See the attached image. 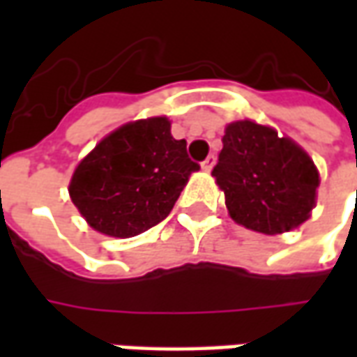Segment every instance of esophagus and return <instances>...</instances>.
Here are the masks:
<instances>
[{
    "instance_id": "esophagus-1",
    "label": "esophagus",
    "mask_w": 357,
    "mask_h": 357,
    "mask_svg": "<svg viewBox=\"0 0 357 357\" xmlns=\"http://www.w3.org/2000/svg\"><path fill=\"white\" fill-rule=\"evenodd\" d=\"M214 164H216V156L214 155H208L206 156V160H202V170L204 172H210L212 170V168H214Z\"/></svg>"
}]
</instances>
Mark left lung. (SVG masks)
I'll return each mask as SVG.
<instances>
[{
  "mask_svg": "<svg viewBox=\"0 0 357 357\" xmlns=\"http://www.w3.org/2000/svg\"><path fill=\"white\" fill-rule=\"evenodd\" d=\"M222 143L212 176L237 224L277 235L306 222L319 174L304 149L252 120L231 122Z\"/></svg>",
  "mask_w": 357,
  "mask_h": 357,
  "instance_id": "left-lung-1",
  "label": "left lung"
}]
</instances>
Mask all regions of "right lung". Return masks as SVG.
<instances>
[{
	"label": "right lung",
	"instance_id": "1",
	"mask_svg": "<svg viewBox=\"0 0 357 357\" xmlns=\"http://www.w3.org/2000/svg\"><path fill=\"white\" fill-rule=\"evenodd\" d=\"M201 168L174 139L166 116L137 120L101 139L74 170L70 199L95 231L135 237L170 214Z\"/></svg>",
	"mask_w": 357,
	"mask_h": 357
}]
</instances>
